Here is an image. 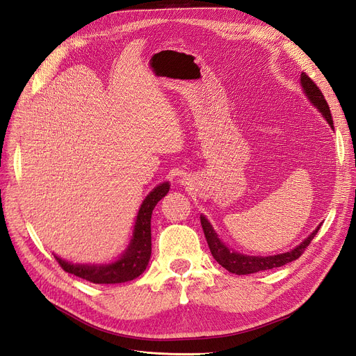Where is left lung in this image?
<instances>
[{"label":"left lung","mask_w":356,"mask_h":356,"mask_svg":"<svg viewBox=\"0 0 356 356\" xmlns=\"http://www.w3.org/2000/svg\"><path fill=\"white\" fill-rule=\"evenodd\" d=\"M300 85H302V89H303V93L306 95V98L310 101V104L317 111L321 112L322 117L327 121V124L333 129V120H332L330 109H329V105L323 97V93L321 92V89L316 86V83L307 76L306 73L300 74ZM200 223H202L204 236H207L208 245H209V250H211L213 258L223 268L228 270L229 273L238 274V275L266 271V270H271L275 267H283L284 264L291 263V261L297 259L305 252L306 247L310 244V241L314 238L317 231H319V228L322 227V223H321V225L317 227L307 238H305L302 244H298L296 248H293L287 252L261 257V255H245V254L236 252L232 248H229L225 242L219 238V235L211 225V222L204 215H200Z\"/></svg>","instance_id":"1"}]
</instances>
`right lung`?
Instances as JSON below:
<instances>
[{"label":"right lung","mask_w":356,"mask_h":356,"mask_svg":"<svg viewBox=\"0 0 356 356\" xmlns=\"http://www.w3.org/2000/svg\"><path fill=\"white\" fill-rule=\"evenodd\" d=\"M170 191V183L163 181L149 192L138 209L133 235L118 259L108 264H73L54 254L66 273L95 284H118L141 275L152 257V215L156 204Z\"/></svg>","instance_id":"1"}]
</instances>
